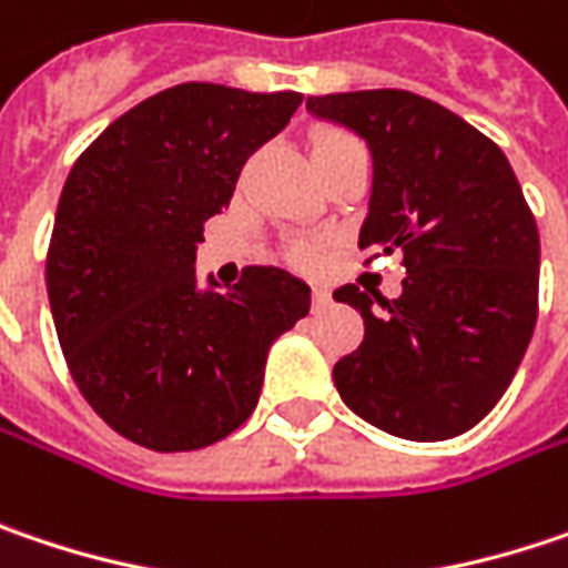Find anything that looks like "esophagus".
<instances>
[{
  "label": "esophagus",
  "mask_w": 568,
  "mask_h": 568,
  "mask_svg": "<svg viewBox=\"0 0 568 568\" xmlns=\"http://www.w3.org/2000/svg\"><path fill=\"white\" fill-rule=\"evenodd\" d=\"M329 304H333V294H329L326 287H316V291H313V306H316V310H323V306H329Z\"/></svg>",
  "instance_id": "obj_1"
}]
</instances>
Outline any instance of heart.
<instances>
[{
    "label": "heart",
    "instance_id": "1",
    "mask_svg": "<svg viewBox=\"0 0 568 568\" xmlns=\"http://www.w3.org/2000/svg\"><path fill=\"white\" fill-rule=\"evenodd\" d=\"M339 139H343V135H333V139H323V142H320V144H329V142H339ZM320 144H316V148H320ZM301 255H304V258H310V252H306V248H304V252H301Z\"/></svg>",
    "mask_w": 568,
    "mask_h": 568
}]
</instances>
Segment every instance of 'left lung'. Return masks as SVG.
Instances as JSON below:
<instances>
[{
  "instance_id": "left-lung-1",
  "label": "left lung",
  "mask_w": 568,
  "mask_h": 568,
  "mask_svg": "<svg viewBox=\"0 0 568 568\" xmlns=\"http://www.w3.org/2000/svg\"><path fill=\"white\" fill-rule=\"evenodd\" d=\"M306 112L372 151L358 248L404 252V291H333L365 320L336 362L345 404L390 436L436 443L478 424L517 375L537 323L540 235L505 151L407 90L310 97Z\"/></svg>"
}]
</instances>
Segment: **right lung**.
Segmentation results:
<instances>
[{
    "label": "right lung",
    "mask_w": 568,
    "mask_h": 568,
    "mask_svg": "<svg viewBox=\"0 0 568 568\" xmlns=\"http://www.w3.org/2000/svg\"><path fill=\"white\" fill-rule=\"evenodd\" d=\"M301 93L181 83L119 115L73 164L48 248V301L67 368L119 436L154 453L220 443L258 404L267 348L310 313L284 267L229 291L196 281L203 223Z\"/></svg>",
    "instance_id": "1"
}]
</instances>
